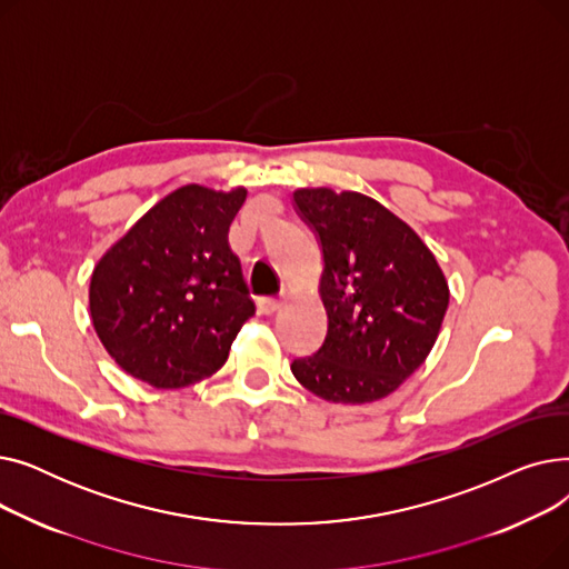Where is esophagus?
I'll return each instance as SVG.
<instances>
[{
    "label": "esophagus",
    "mask_w": 569,
    "mask_h": 569,
    "mask_svg": "<svg viewBox=\"0 0 569 569\" xmlns=\"http://www.w3.org/2000/svg\"><path fill=\"white\" fill-rule=\"evenodd\" d=\"M279 307H281V300H279V297H260V300H258V311H260L262 316H272V313H277V311H279Z\"/></svg>",
    "instance_id": "obj_1"
}]
</instances>
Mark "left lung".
Returning <instances> with one entry per match:
<instances>
[{"label": "left lung", "instance_id": "8db88e82", "mask_svg": "<svg viewBox=\"0 0 569 569\" xmlns=\"http://www.w3.org/2000/svg\"><path fill=\"white\" fill-rule=\"evenodd\" d=\"M292 198L320 239L327 311L325 343L295 360L292 376L332 403L385 399L425 365L450 286L420 234L378 200L330 187Z\"/></svg>", "mask_w": 569, "mask_h": 569}]
</instances>
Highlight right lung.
Returning <instances> with one entry per match:
<instances>
[{
  "mask_svg": "<svg viewBox=\"0 0 569 569\" xmlns=\"http://www.w3.org/2000/svg\"><path fill=\"white\" fill-rule=\"evenodd\" d=\"M247 189L179 187L97 262L92 325L119 369L157 390L217 373L256 305L228 230Z\"/></svg>",
  "mask_w": 569,
  "mask_h": 569,
  "instance_id": "1",
  "label": "right lung"
}]
</instances>
